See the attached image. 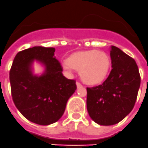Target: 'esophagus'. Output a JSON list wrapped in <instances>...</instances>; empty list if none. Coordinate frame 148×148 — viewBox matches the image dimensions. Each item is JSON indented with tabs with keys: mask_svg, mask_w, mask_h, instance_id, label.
<instances>
[{
	"mask_svg": "<svg viewBox=\"0 0 148 148\" xmlns=\"http://www.w3.org/2000/svg\"><path fill=\"white\" fill-rule=\"evenodd\" d=\"M76 86H77V87H78V88H80V87H82V84H81L80 83H79V82H76Z\"/></svg>",
	"mask_w": 148,
	"mask_h": 148,
	"instance_id": "34e87169",
	"label": "esophagus"
}]
</instances>
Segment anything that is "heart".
<instances>
[{
	"label": "heart",
	"mask_w": 148,
	"mask_h": 148,
	"mask_svg": "<svg viewBox=\"0 0 148 148\" xmlns=\"http://www.w3.org/2000/svg\"><path fill=\"white\" fill-rule=\"evenodd\" d=\"M67 75L73 74V69L79 71L84 82L89 85H97L105 81L111 68L110 57L104 51L95 49L73 53L62 64Z\"/></svg>",
	"instance_id": "obj_1"
}]
</instances>
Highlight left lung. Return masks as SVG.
<instances>
[{
    "label": "left lung",
    "mask_w": 148,
    "mask_h": 148,
    "mask_svg": "<svg viewBox=\"0 0 148 148\" xmlns=\"http://www.w3.org/2000/svg\"><path fill=\"white\" fill-rule=\"evenodd\" d=\"M112 70L102 84L87 87V109L98 125H116L136 103L141 78L135 60L115 46L110 47Z\"/></svg>",
    "instance_id": "1"
}]
</instances>
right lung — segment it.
<instances>
[{"instance_id": "obj_1", "label": "right lung", "mask_w": 148, "mask_h": 148, "mask_svg": "<svg viewBox=\"0 0 148 148\" xmlns=\"http://www.w3.org/2000/svg\"><path fill=\"white\" fill-rule=\"evenodd\" d=\"M55 51L53 47H33L19 52L10 72L13 101L26 119L37 125L58 121L77 88L75 80L63 75ZM35 61L45 68L40 75L34 74Z\"/></svg>"}]
</instances>
